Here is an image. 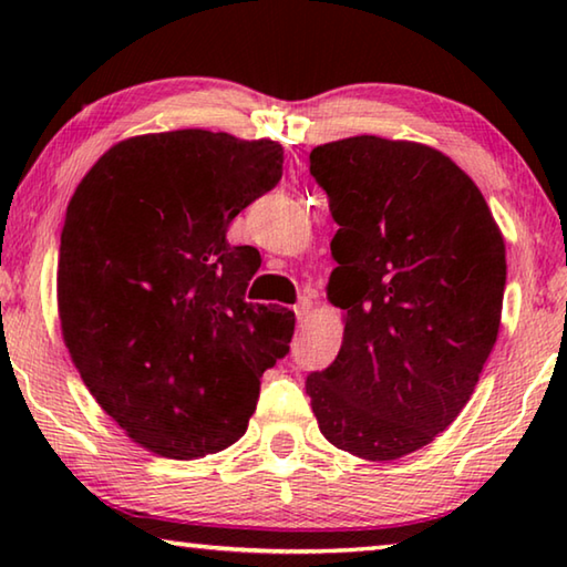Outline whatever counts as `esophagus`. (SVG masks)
I'll use <instances>...</instances> for the list:
<instances>
[{"label": "esophagus", "instance_id": "1", "mask_svg": "<svg viewBox=\"0 0 567 567\" xmlns=\"http://www.w3.org/2000/svg\"><path fill=\"white\" fill-rule=\"evenodd\" d=\"M310 300H307V297H302V300L300 302H297L295 305V318H297V322H302L305 318H307V315H310Z\"/></svg>", "mask_w": 567, "mask_h": 567}]
</instances>
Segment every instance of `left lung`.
<instances>
[{
  "instance_id": "left-lung-1",
  "label": "left lung",
  "mask_w": 567,
  "mask_h": 567,
  "mask_svg": "<svg viewBox=\"0 0 567 567\" xmlns=\"http://www.w3.org/2000/svg\"><path fill=\"white\" fill-rule=\"evenodd\" d=\"M310 175L340 225L328 300L344 310V334L305 390L334 447L398 460L460 415L491 358L503 235L475 182L417 142H328L310 152Z\"/></svg>"
}]
</instances>
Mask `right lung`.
<instances>
[{"label":"right lung","instance_id":"obj_1","mask_svg":"<svg viewBox=\"0 0 567 567\" xmlns=\"http://www.w3.org/2000/svg\"><path fill=\"white\" fill-rule=\"evenodd\" d=\"M282 177V147L227 132L140 134L94 162L66 207L64 344L134 443L195 460L237 443L295 315L245 300L260 252L227 227Z\"/></svg>","mask_w":567,"mask_h":567}]
</instances>
